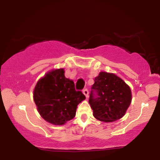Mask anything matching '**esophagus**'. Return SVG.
Wrapping results in <instances>:
<instances>
[{"label": "esophagus", "mask_w": 160, "mask_h": 160, "mask_svg": "<svg viewBox=\"0 0 160 160\" xmlns=\"http://www.w3.org/2000/svg\"><path fill=\"white\" fill-rule=\"evenodd\" d=\"M82 93H83L84 95H85V96L86 97V98H88V96H89V91H88V89H83L82 90Z\"/></svg>", "instance_id": "obj_1"}]
</instances>
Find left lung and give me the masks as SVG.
I'll list each match as a JSON object with an SVG mask.
<instances>
[{
  "label": "left lung",
  "mask_w": 160,
  "mask_h": 160,
  "mask_svg": "<svg viewBox=\"0 0 160 160\" xmlns=\"http://www.w3.org/2000/svg\"><path fill=\"white\" fill-rule=\"evenodd\" d=\"M94 80L89 100L94 117L105 122L120 120L131 104L130 87L116 74L105 71Z\"/></svg>",
  "instance_id": "obj_1"
}]
</instances>
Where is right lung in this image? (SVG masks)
I'll return each mask as SVG.
<instances>
[{"instance_id":"1","label":"right lung","mask_w":160,"mask_h":160,"mask_svg":"<svg viewBox=\"0 0 160 160\" xmlns=\"http://www.w3.org/2000/svg\"><path fill=\"white\" fill-rule=\"evenodd\" d=\"M33 98L42 118L56 126L72 120L78 105L86 99L82 92L75 90L74 81L65 78L64 68L53 69L40 78Z\"/></svg>"}]
</instances>
